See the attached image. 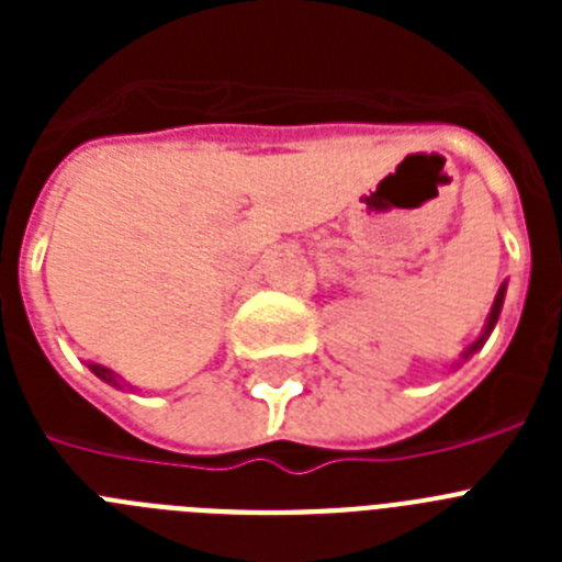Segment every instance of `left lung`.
Here are the masks:
<instances>
[{
	"instance_id": "obj_1",
	"label": "left lung",
	"mask_w": 562,
	"mask_h": 562,
	"mask_svg": "<svg viewBox=\"0 0 562 562\" xmlns=\"http://www.w3.org/2000/svg\"><path fill=\"white\" fill-rule=\"evenodd\" d=\"M504 297H506V281H504V284L498 286V292H495V301H493V306H490V315H486V324H484V329H481V335L475 337V340L470 342V346H467L464 351H461V360L456 362V369H459V366H461V362H464V360H470V357H473L475 351H479V349H484L486 337L493 335L495 324H498V315H501V310H504Z\"/></svg>"
}]
</instances>
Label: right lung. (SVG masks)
<instances>
[{"mask_svg": "<svg viewBox=\"0 0 562 562\" xmlns=\"http://www.w3.org/2000/svg\"><path fill=\"white\" fill-rule=\"evenodd\" d=\"M87 366H89V371L98 376V380H103L106 385H114V389H123V385H121L123 376L117 374V371L106 369V366H101V362H87Z\"/></svg>", "mask_w": 562, "mask_h": 562, "instance_id": "obj_1", "label": "right lung"}]
</instances>
